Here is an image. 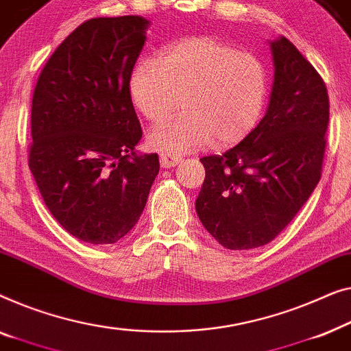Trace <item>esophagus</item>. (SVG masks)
I'll return each mask as SVG.
<instances>
[{
  "mask_svg": "<svg viewBox=\"0 0 351 351\" xmlns=\"http://www.w3.org/2000/svg\"><path fill=\"white\" fill-rule=\"evenodd\" d=\"M160 167L162 169H170L181 162V156L171 154V152H160Z\"/></svg>",
  "mask_w": 351,
  "mask_h": 351,
  "instance_id": "esophagus-1",
  "label": "esophagus"
}]
</instances>
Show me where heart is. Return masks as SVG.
Wrapping results in <instances>:
<instances>
[{
  "label": "heart",
  "instance_id": "obj_1",
  "mask_svg": "<svg viewBox=\"0 0 351 351\" xmlns=\"http://www.w3.org/2000/svg\"><path fill=\"white\" fill-rule=\"evenodd\" d=\"M269 88L265 63L258 56L210 36L186 38L162 49L157 60L133 68L128 90L156 128L147 143L157 151L184 152L243 140L263 114Z\"/></svg>",
  "mask_w": 351,
  "mask_h": 351
}]
</instances>
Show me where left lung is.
Instances as JSON below:
<instances>
[{"label":"left lung","mask_w":351,"mask_h":351,"mask_svg":"<svg viewBox=\"0 0 351 351\" xmlns=\"http://www.w3.org/2000/svg\"><path fill=\"white\" fill-rule=\"evenodd\" d=\"M275 77L263 121L221 156L202 157V224L227 250L267 245L322 178L329 97L323 77L285 36L270 44Z\"/></svg>","instance_id":"left-lung-1"}]
</instances>
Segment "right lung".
Listing matches in <instances>:
<instances>
[{
    "instance_id": "right-lung-1",
    "label": "right lung",
    "mask_w": 351,
    "mask_h": 351,
    "mask_svg": "<svg viewBox=\"0 0 351 351\" xmlns=\"http://www.w3.org/2000/svg\"><path fill=\"white\" fill-rule=\"evenodd\" d=\"M147 25L140 16L81 23L33 92L28 167L53 218L86 243L132 230L159 173V156L135 152L143 132L128 90Z\"/></svg>"
}]
</instances>
